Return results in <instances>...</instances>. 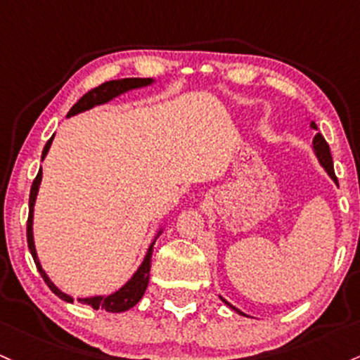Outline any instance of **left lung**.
Returning a JSON list of instances; mask_svg holds the SVG:
<instances>
[{
  "mask_svg": "<svg viewBox=\"0 0 360 360\" xmlns=\"http://www.w3.org/2000/svg\"><path fill=\"white\" fill-rule=\"evenodd\" d=\"M311 128L313 129H316V131H318V126H316V122L314 121H311ZM313 150H314V153H316V157H318V160H319V164H321V167L325 169V171L328 172V176L331 177V179L335 181V183L338 184V179H337V176H335V171H333V159H331V152H330V147H328V143H326V140L325 138H323V135L321 133H316V136L313 138ZM222 299V297H220ZM222 301L227 304L229 307H231V309H234L236 313H239V314H243V316H246L244 313H240V311L238 309V307H234L232 306V304H229L227 301H225V299H222Z\"/></svg>",
  "mask_w": 360,
  "mask_h": 360,
  "instance_id": "obj_1",
  "label": "left lung"
}]
</instances>
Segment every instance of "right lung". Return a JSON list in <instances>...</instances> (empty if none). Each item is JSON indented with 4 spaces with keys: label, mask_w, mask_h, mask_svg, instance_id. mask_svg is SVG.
<instances>
[{
    "label": "right lung",
    "mask_w": 360,
    "mask_h": 360,
    "mask_svg": "<svg viewBox=\"0 0 360 360\" xmlns=\"http://www.w3.org/2000/svg\"><path fill=\"white\" fill-rule=\"evenodd\" d=\"M152 84H153L152 78H122V80L105 82V84L98 85V86H96V89L90 90V92H86L85 96L82 97L80 101H78L77 104H75L73 108L70 109L68 116L80 114V112H84V110L96 108V105L108 104L109 101H112L114 97L121 96V94L129 92V90H135V89H141V86H148ZM53 138H54V135L51 136L49 140H47L46 147H44V150H42V160H44L47 152H49L51 143H53ZM41 181H42V169L37 172V176H35V179L32 183V188H30L29 220H27V243H29V250H30V255H32L34 262H35V266H37L39 274H41L42 278H44L47 287H49V289L53 290L59 299H63V301L73 302V297H71V295L65 294V292H61L56 285H54L53 282H51L49 276H47L46 271L42 270L41 263H39V258H37V251H35L34 232H32L34 205H35V198H37ZM160 234H162V229L159 232H157L155 239L159 238ZM155 239H153L152 244L148 246L147 255H145L143 262H141L140 266H138V270L135 271V274H133L131 278H129L128 282H126L120 290L112 292V294H109V295H94V297L78 299V302L89 304V306H92L94 309H102V311H108V313H122V311H128V309H131L133 306H136L138 301L143 297L145 290H147V285H148L150 266H152L150 259H152V251H153V244H155Z\"/></svg>",
    "instance_id": "1"
}]
</instances>
